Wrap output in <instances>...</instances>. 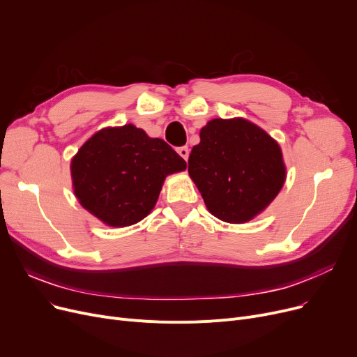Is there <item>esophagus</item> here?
Masks as SVG:
<instances>
[{
	"label": "esophagus",
	"mask_w": 357,
	"mask_h": 357,
	"mask_svg": "<svg viewBox=\"0 0 357 357\" xmlns=\"http://www.w3.org/2000/svg\"><path fill=\"white\" fill-rule=\"evenodd\" d=\"M178 153H179V156H181V158H183L185 160H188V156H190V149L186 147V146H182V147H179V149H178Z\"/></svg>",
	"instance_id": "34e87169"
}]
</instances>
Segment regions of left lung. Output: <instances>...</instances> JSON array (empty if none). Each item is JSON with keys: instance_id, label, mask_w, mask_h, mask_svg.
Wrapping results in <instances>:
<instances>
[{"instance_id": "1", "label": "left lung", "mask_w": 357, "mask_h": 357, "mask_svg": "<svg viewBox=\"0 0 357 357\" xmlns=\"http://www.w3.org/2000/svg\"><path fill=\"white\" fill-rule=\"evenodd\" d=\"M188 172L208 211L221 221L253 220L276 198L287 179L280 146L246 119H214L199 131Z\"/></svg>"}]
</instances>
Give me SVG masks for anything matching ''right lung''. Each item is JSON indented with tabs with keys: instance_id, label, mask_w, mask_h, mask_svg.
<instances>
[{
	"instance_id": "obj_1",
	"label": "right lung",
	"mask_w": 357,
	"mask_h": 357,
	"mask_svg": "<svg viewBox=\"0 0 357 357\" xmlns=\"http://www.w3.org/2000/svg\"><path fill=\"white\" fill-rule=\"evenodd\" d=\"M186 162L162 139L133 124L105 127L92 135L70 160L75 197L109 227H127L155 208L167 175Z\"/></svg>"
}]
</instances>
